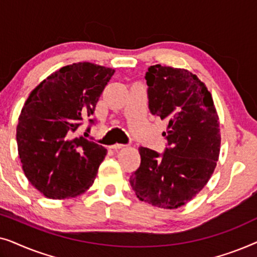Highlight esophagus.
Wrapping results in <instances>:
<instances>
[{
    "label": "esophagus",
    "mask_w": 257,
    "mask_h": 257,
    "mask_svg": "<svg viewBox=\"0 0 257 257\" xmlns=\"http://www.w3.org/2000/svg\"><path fill=\"white\" fill-rule=\"evenodd\" d=\"M122 147H125V145H122V144H114V145L110 146V149L115 151V150H120V149H122Z\"/></svg>",
    "instance_id": "34e87169"
}]
</instances>
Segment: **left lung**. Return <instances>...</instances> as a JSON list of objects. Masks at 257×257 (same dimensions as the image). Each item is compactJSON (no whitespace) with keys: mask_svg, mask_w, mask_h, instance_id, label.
Here are the masks:
<instances>
[{"mask_svg":"<svg viewBox=\"0 0 257 257\" xmlns=\"http://www.w3.org/2000/svg\"><path fill=\"white\" fill-rule=\"evenodd\" d=\"M149 108L166 121L164 153L139 147L142 163L130 178L137 198L174 209L191 201L212 177L220 154V122L212 94L185 69L152 65L145 76Z\"/></svg>","mask_w":257,"mask_h":257,"instance_id":"left-lung-1","label":"left lung"}]
</instances>
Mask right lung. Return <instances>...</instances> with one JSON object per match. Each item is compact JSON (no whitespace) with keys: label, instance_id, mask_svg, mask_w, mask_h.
Instances as JSON below:
<instances>
[{"label":"right lung","instance_id":"right-lung-1","mask_svg":"<svg viewBox=\"0 0 257 257\" xmlns=\"http://www.w3.org/2000/svg\"><path fill=\"white\" fill-rule=\"evenodd\" d=\"M113 73L87 62L63 66L24 103L16 128L19 156L28 180L47 198H73L92 186L106 149L76 131L85 119L94 124L91 115Z\"/></svg>","mask_w":257,"mask_h":257}]
</instances>
